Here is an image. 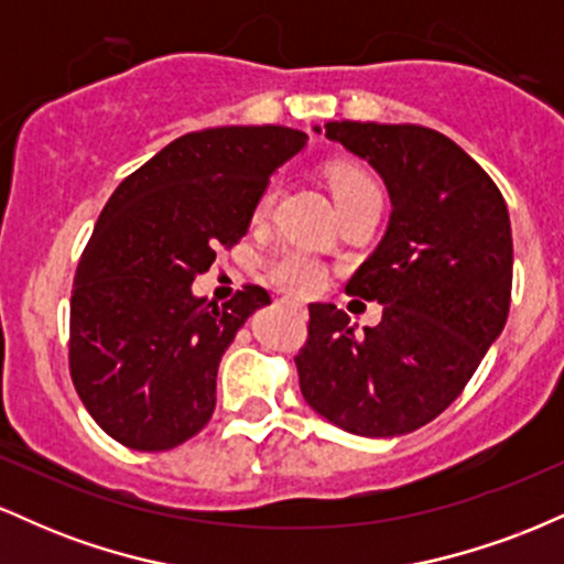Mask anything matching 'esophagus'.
<instances>
[{"label": "esophagus", "mask_w": 564, "mask_h": 564, "mask_svg": "<svg viewBox=\"0 0 564 564\" xmlns=\"http://www.w3.org/2000/svg\"><path fill=\"white\" fill-rule=\"evenodd\" d=\"M291 304H294V307H296V310H302V313H304V307H302V304H296V302H291Z\"/></svg>", "instance_id": "esophagus-1"}]
</instances>
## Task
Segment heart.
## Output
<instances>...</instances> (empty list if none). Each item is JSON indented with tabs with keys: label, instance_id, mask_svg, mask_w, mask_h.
Wrapping results in <instances>:
<instances>
[{
	"label": "heart",
	"instance_id": "1",
	"mask_svg": "<svg viewBox=\"0 0 564 564\" xmlns=\"http://www.w3.org/2000/svg\"><path fill=\"white\" fill-rule=\"evenodd\" d=\"M328 177H332V191H334L336 204L349 196H358V193L377 191L364 172L347 170V166H334ZM273 198H275V185H268L260 196V204H257V215H264V212L273 206ZM270 278H273L281 289L291 291V294L313 296L326 286L328 270L323 268V262L315 260L310 251L289 249L283 251L273 264H270Z\"/></svg>",
	"mask_w": 564,
	"mask_h": 564
}]
</instances>
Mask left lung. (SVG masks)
Wrapping results in <instances>:
<instances>
[{
	"label": "left lung",
	"instance_id": "1",
	"mask_svg": "<svg viewBox=\"0 0 564 564\" xmlns=\"http://www.w3.org/2000/svg\"><path fill=\"white\" fill-rule=\"evenodd\" d=\"M326 138L366 159L390 193L384 238L347 283L384 310L358 334L336 304H310L300 387L345 432L405 435L462 394L503 332L514 262L507 200L435 129L328 121Z\"/></svg>",
	"mask_w": 564,
	"mask_h": 564
}]
</instances>
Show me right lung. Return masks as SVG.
Returning <instances> with one entry per match:
<instances>
[{"label":"right lung","mask_w":564,"mask_h":564,"mask_svg":"<svg viewBox=\"0 0 564 564\" xmlns=\"http://www.w3.org/2000/svg\"><path fill=\"white\" fill-rule=\"evenodd\" d=\"M304 142L275 124L183 134L102 206L70 291L68 366L89 416L127 448H177L215 413L219 360L270 294L249 283L217 307L191 283L241 241Z\"/></svg>","instance_id":"obj_1"}]
</instances>
